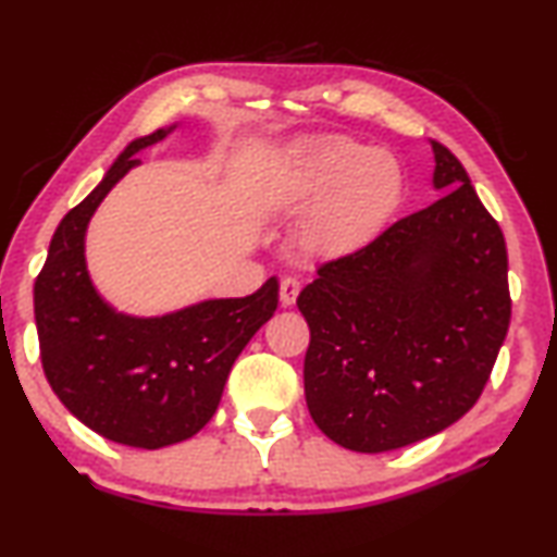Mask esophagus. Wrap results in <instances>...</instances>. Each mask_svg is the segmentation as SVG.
Returning a JSON list of instances; mask_svg holds the SVG:
<instances>
[{"label":"esophagus","instance_id":"esophagus-1","mask_svg":"<svg viewBox=\"0 0 557 557\" xmlns=\"http://www.w3.org/2000/svg\"><path fill=\"white\" fill-rule=\"evenodd\" d=\"M297 293H300V282H297L295 277L282 280L280 282V302H282V308H289V305H295Z\"/></svg>","mask_w":557,"mask_h":557}]
</instances>
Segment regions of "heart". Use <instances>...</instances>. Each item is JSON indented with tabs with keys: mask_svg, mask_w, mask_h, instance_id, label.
<instances>
[{
	"mask_svg": "<svg viewBox=\"0 0 557 557\" xmlns=\"http://www.w3.org/2000/svg\"><path fill=\"white\" fill-rule=\"evenodd\" d=\"M404 169L381 148L325 133L297 146L282 174L280 199L308 211L302 222L305 252L318 260H348L373 245L404 199Z\"/></svg>",
	"mask_w": 557,
	"mask_h": 557,
	"instance_id": "1",
	"label": "heart"
}]
</instances>
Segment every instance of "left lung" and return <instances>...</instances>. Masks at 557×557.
Instances as JSON below:
<instances>
[{
	"label": "left lung",
	"mask_w": 557,
	"mask_h": 557,
	"mask_svg": "<svg viewBox=\"0 0 557 557\" xmlns=\"http://www.w3.org/2000/svg\"><path fill=\"white\" fill-rule=\"evenodd\" d=\"M429 144L444 197L323 264L297 297L310 325L305 401L350 451L401 449L459 421L510 327L503 230L457 156Z\"/></svg>",
	"instance_id": "8db88e82"
}]
</instances>
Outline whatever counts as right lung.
Returning <instances> with one entry per match:
<instances>
[{
	"label": "right lung",
	"instance_id": "obj_1",
	"mask_svg": "<svg viewBox=\"0 0 557 557\" xmlns=\"http://www.w3.org/2000/svg\"><path fill=\"white\" fill-rule=\"evenodd\" d=\"M169 128L131 140L103 182L62 219L35 282V323L47 381L92 432L136 449L191 438L214 417L234 360L277 310V277L247 297L201 300L156 318L119 312L92 285L85 232L136 153Z\"/></svg>",
	"mask_w": 557,
	"mask_h": 557
}]
</instances>
